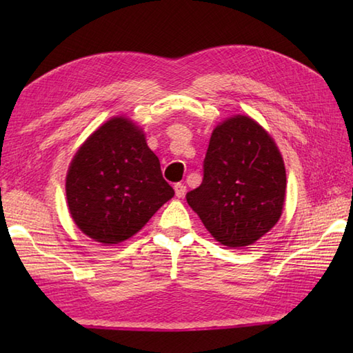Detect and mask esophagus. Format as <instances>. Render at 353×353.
<instances>
[{"label": "esophagus", "instance_id": "obj_1", "mask_svg": "<svg viewBox=\"0 0 353 353\" xmlns=\"http://www.w3.org/2000/svg\"><path fill=\"white\" fill-rule=\"evenodd\" d=\"M174 191H176V197L177 199H183L186 194V186L183 183H176L174 185Z\"/></svg>", "mask_w": 353, "mask_h": 353}]
</instances>
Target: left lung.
<instances>
[{"mask_svg": "<svg viewBox=\"0 0 353 353\" xmlns=\"http://www.w3.org/2000/svg\"><path fill=\"white\" fill-rule=\"evenodd\" d=\"M287 190L273 138L245 115L215 127L203 161V182L186 194L205 228L223 245L256 243L279 221Z\"/></svg>", "mask_w": 353, "mask_h": 353, "instance_id": "left-lung-1", "label": "left lung"}]
</instances>
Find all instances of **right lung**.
Returning <instances> with one entry per match:
<instances>
[{
	"mask_svg": "<svg viewBox=\"0 0 353 353\" xmlns=\"http://www.w3.org/2000/svg\"><path fill=\"white\" fill-rule=\"evenodd\" d=\"M65 188L74 223L109 245L138 234L174 196L142 129L124 117L110 118L83 142Z\"/></svg>",
	"mask_w": 353,
	"mask_h": 353,
	"instance_id": "1",
	"label": "right lung"
}]
</instances>
